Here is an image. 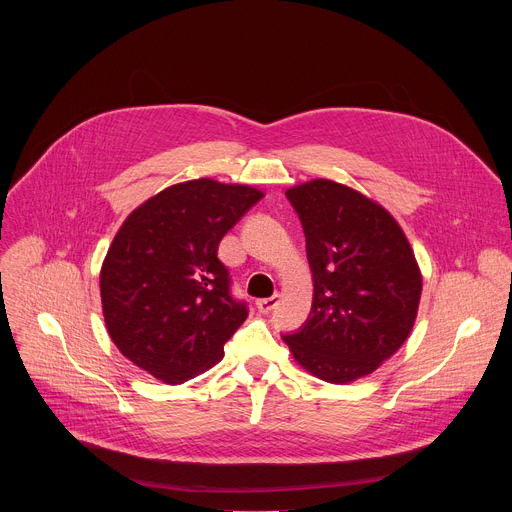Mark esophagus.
Returning <instances> with one entry per match:
<instances>
[{"mask_svg":"<svg viewBox=\"0 0 512 512\" xmlns=\"http://www.w3.org/2000/svg\"><path fill=\"white\" fill-rule=\"evenodd\" d=\"M277 304H279V296H271V298L257 300V308H259L261 314H269Z\"/></svg>","mask_w":512,"mask_h":512,"instance_id":"obj_1","label":"esophagus"}]
</instances>
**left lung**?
Masks as SVG:
<instances>
[{"mask_svg":"<svg viewBox=\"0 0 512 512\" xmlns=\"http://www.w3.org/2000/svg\"><path fill=\"white\" fill-rule=\"evenodd\" d=\"M314 277L306 324L283 336L314 377L344 385L377 371L409 338L421 271L399 223L358 190L316 178L285 190Z\"/></svg>","mask_w":512,"mask_h":512,"instance_id":"left-lung-1","label":"left lung"}]
</instances>
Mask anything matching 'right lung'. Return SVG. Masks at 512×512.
Instances as JSON below:
<instances>
[{
	"label": "right lung",
	"instance_id": "right-lung-1",
	"mask_svg": "<svg viewBox=\"0 0 512 512\" xmlns=\"http://www.w3.org/2000/svg\"><path fill=\"white\" fill-rule=\"evenodd\" d=\"M263 198L247 184L198 178L139 204L101 267L105 326L135 367L180 385L223 358L249 310L231 296L218 243Z\"/></svg>",
	"mask_w": 512,
	"mask_h": 512
}]
</instances>
